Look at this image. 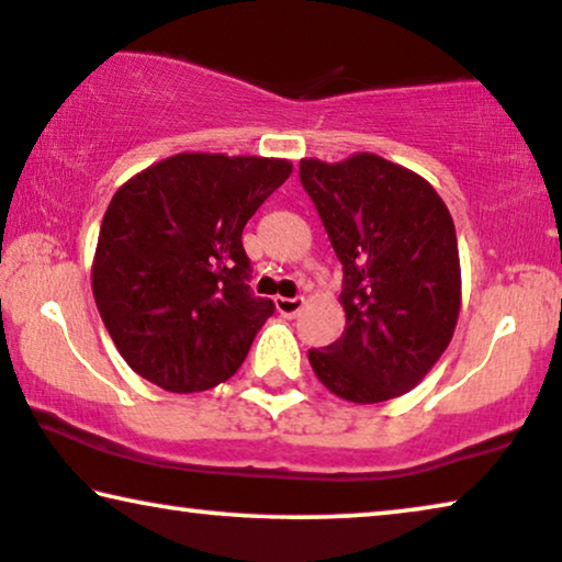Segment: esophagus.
<instances>
[{"mask_svg": "<svg viewBox=\"0 0 562 562\" xmlns=\"http://www.w3.org/2000/svg\"><path fill=\"white\" fill-rule=\"evenodd\" d=\"M274 305H277V311L282 313V316L293 318V316H297V313H301L305 301H303V297H277Z\"/></svg>", "mask_w": 562, "mask_h": 562, "instance_id": "34e87169", "label": "esophagus"}]
</instances>
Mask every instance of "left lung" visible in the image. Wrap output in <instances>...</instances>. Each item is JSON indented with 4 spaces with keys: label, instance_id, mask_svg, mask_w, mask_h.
<instances>
[{
    "label": "left lung",
    "instance_id": "left-lung-1",
    "mask_svg": "<svg viewBox=\"0 0 562 562\" xmlns=\"http://www.w3.org/2000/svg\"><path fill=\"white\" fill-rule=\"evenodd\" d=\"M301 184L341 261L347 328L311 349L316 378L351 403H380L422 383L460 313L452 215L414 171L357 154L301 161Z\"/></svg>",
    "mask_w": 562,
    "mask_h": 562
}]
</instances>
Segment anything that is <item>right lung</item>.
Masks as SVG:
<instances>
[{"instance_id":"right-lung-1","label":"right lung","mask_w":562,"mask_h":562,"mask_svg":"<svg viewBox=\"0 0 562 562\" xmlns=\"http://www.w3.org/2000/svg\"><path fill=\"white\" fill-rule=\"evenodd\" d=\"M293 171L285 159L177 154L110 200L92 267L97 311L131 370L169 393L241 368L274 313L251 293L246 221Z\"/></svg>"}]
</instances>
